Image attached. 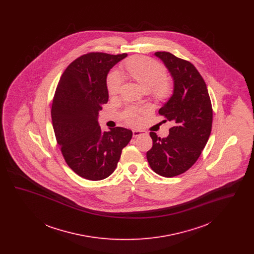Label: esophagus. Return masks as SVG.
I'll use <instances>...</instances> for the list:
<instances>
[{"label":"esophagus","mask_w":254,"mask_h":254,"mask_svg":"<svg viewBox=\"0 0 254 254\" xmlns=\"http://www.w3.org/2000/svg\"><path fill=\"white\" fill-rule=\"evenodd\" d=\"M145 131H143V130H137V129H134L132 130V135L133 137H138V136H140V135H143V134H145Z\"/></svg>","instance_id":"obj_1"}]
</instances>
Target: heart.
I'll return each instance as SVG.
<instances>
[{
    "instance_id": "1",
    "label": "heart",
    "mask_w": 254,
    "mask_h": 254,
    "mask_svg": "<svg viewBox=\"0 0 254 254\" xmlns=\"http://www.w3.org/2000/svg\"><path fill=\"white\" fill-rule=\"evenodd\" d=\"M126 67L130 75L141 85L144 90L164 91L166 85L164 79L166 71L164 67L157 62L146 57H133L126 63ZM123 73L114 68L112 69L107 79V86L110 95H115L119 92L123 83ZM145 112V109L129 107L124 112V118L130 125H137L140 121V115Z\"/></svg>"
}]
</instances>
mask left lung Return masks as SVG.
Here are the masks:
<instances>
[{
  "label": "left lung",
  "mask_w": 254,
  "mask_h": 254,
  "mask_svg": "<svg viewBox=\"0 0 254 254\" xmlns=\"http://www.w3.org/2000/svg\"><path fill=\"white\" fill-rule=\"evenodd\" d=\"M173 81V91L159 109L169 121L174 123L166 138L149 135L153 141L146 152L153 171L164 177L184 173L193 166L209 138L212 109L205 81L192 64L165 51L155 52Z\"/></svg>",
  "instance_id": "1"
}]
</instances>
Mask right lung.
<instances>
[{
	"label": "right lung",
	"mask_w": 254,
	"mask_h": 254,
	"mask_svg": "<svg viewBox=\"0 0 254 254\" xmlns=\"http://www.w3.org/2000/svg\"><path fill=\"white\" fill-rule=\"evenodd\" d=\"M127 54L88 53L73 61L61 77L51 118L61 151L79 176L99 181L115 170L132 131L124 127L102 131L98 117L109 101L107 77Z\"/></svg>",
	"instance_id": "obj_1"
}]
</instances>
